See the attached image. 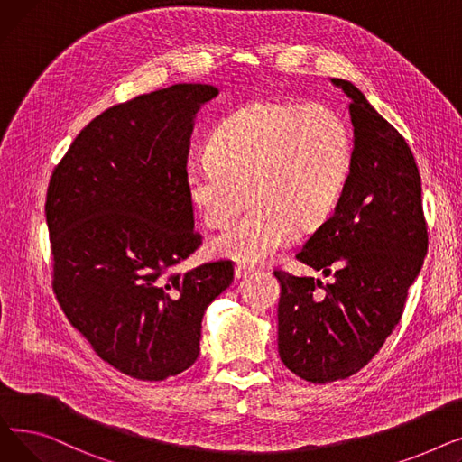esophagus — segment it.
Returning <instances> with one entry per match:
<instances>
[{"label":"esophagus","mask_w":462,"mask_h":462,"mask_svg":"<svg viewBox=\"0 0 462 462\" xmlns=\"http://www.w3.org/2000/svg\"><path fill=\"white\" fill-rule=\"evenodd\" d=\"M251 272H253V265L237 263V265H236V270H234V275H236V279H244V277H247Z\"/></svg>","instance_id":"34e87169"}]
</instances>
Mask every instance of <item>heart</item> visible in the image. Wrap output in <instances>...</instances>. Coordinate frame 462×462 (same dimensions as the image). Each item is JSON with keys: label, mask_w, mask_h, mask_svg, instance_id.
<instances>
[{"label": "heart", "mask_w": 462, "mask_h": 462, "mask_svg": "<svg viewBox=\"0 0 462 462\" xmlns=\"http://www.w3.org/2000/svg\"><path fill=\"white\" fill-rule=\"evenodd\" d=\"M352 140L345 117L324 103L258 101L228 116L209 155L189 162L185 190L208 228H223L251 197L256 202L211 241L239 262H262L288 245L298 225L322 223L345 189Z\"/></svg>", "instance_id": "heart-1"}]
</instances>
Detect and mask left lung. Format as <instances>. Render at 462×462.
I'll return each instance as SVG.
<instances>
[{
  "instance_id": "1",
  "label": "left lung",
  "mask_w": 462,
  "mask_h": 462,
  "mask_svg": "<svg viewBox=\"0 0 462 462\" xmlns=\"http://www.w3.org/2000/svg\"><path fill=\"white\" fill-rule=\"evenodd\" d=\"M331 82L350 99V174L335 211L296 258L333 273V282L275 272L279 356L312 383L348 378L378 354L402 317L429 245L421 178L406 140L352 82Z\"/></svg>"
}]
</instances>
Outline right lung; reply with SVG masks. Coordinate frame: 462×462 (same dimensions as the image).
I'll use <instances>...</instances> for the list:
<instances>
[{
	"instance_id": "add662e5",
	"label": "right lung",
	"mask_w": 462,
	"mask_h": 462,
	"mask_svg": "<svg viewBox=\"0 0 462 462\" xmlns=\"http://www.w3.org/2000/svg\"><path fill=\"white\" fill-rule=\"evenodd\" d=\"M217 95L174 84L105 110L48 185L54 294L97 356L138 380L197 361L204 310L234 281L230 260L172 272L202 244L185 170L194 116Z\"/></svg>"
}]
</instances>
